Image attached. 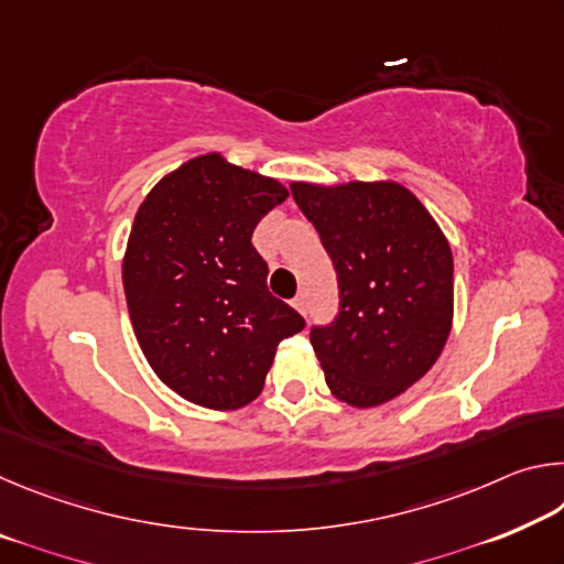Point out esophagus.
I'll return each instance as SVG.
<instances>
[{"label":"esophagus","mask_w":564,"mask_h":564,"mask_svg":"<svg viewBox=\"0 0 564 564\" xmlns=\"http://www.w3.org/2000/svg\"><path fill=\"white\" fill-rule=\"evenodd\" d=\"M293 308L299 311V313H305V308H308V295H305L303 291H301L299 295H295V299H293Z\"/></svg>","instance_id":"esophagus-1"}]
</instances>
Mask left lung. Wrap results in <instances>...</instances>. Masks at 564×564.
<instances>
[{
	"label": "left lung",
	"instance_id": "1",
	"mask_svg": "<svg viewBox=\"0 0 564 564\" xmlns=\"http://www.w3.org/2000/svg\"><path fill=\"white\" fill-rule=\"evenodd\" d=\"M338 273L340 308L311 328L330 393L376 408L417 383L453 326V253L441 226L398 181H293Z\"/></svg>",
	"mask_w": 564,
	"mask_h": 564
}]
</instances>
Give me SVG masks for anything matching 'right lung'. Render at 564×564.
I'll return each mask as SVG.
<instances>
[{"mask_svg": "<svg viewBox=\"0 0 564 564\" xmlns=\"http://www.w3.org/2000/svg\"><path fill=\"white\" fill-rule=\"evenodd\" d=\"M289 198L275 178L188 159L149 191L123 253L129 318L149 366L174 393L212 410L259 398L283 338L305 328L271 295L253 228Z\"/></svg>", "mask_w": 564, "mask_h": 564, "instance_id": "1", "label": "right lung"}]
</instances>
